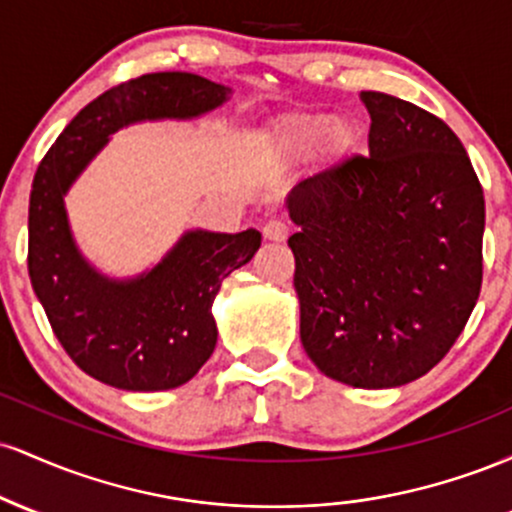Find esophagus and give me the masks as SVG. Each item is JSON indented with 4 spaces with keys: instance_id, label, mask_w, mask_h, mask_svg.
Wrapping results in <instances>:
<instances>
[{
    "instance_id": "34e87169",
    "label": "esophagus",
    "mask_w": 512,
    "mask_h": 512,
    "mask_svg": "<svg viewBox=\"0 0 512 512\" xmlns=\"http://www.w3.org/2000/svg\"><path fill=\"white\" fill-rule=\"evenodd\" d=\"M262 233H264V238L272 240V243H284V240L289 238V223H286L284 219H269L267 223H264Z\"/></svg>"
}]
</instances>
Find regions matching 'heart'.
<instances>
[{
	"mask_svg": "<svg viewBox=\"0 0 512 512\" xmlns=\"http://www.w3.org/2000/svg\"><path fill=\"white\" fill-rule=\"evenodd\" d=\"M361 132L351 120L332 113H291L269 129V154L279 161H303L322 151L337 161L356 149Z\"/></svg>",
	"mask_w": 512,
	"mask_h": 512,
	"instance_id": "heart-1",
	"label": "heart"
}]
</instances>
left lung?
Listing matches in <instances>:
<instances>
[{"label":"left lung","instance_id":"obj_1","mask_svg":"<svg viewBox=\"0 0 512 512\" xmlns=\"http://www.w3.org/2000/svg\"><path fill=\"white\" fill-rule=\"evenodd\" d=\"M368 156L298 182L286 207L305 354L363 390L421 378L481 291L484 190L457 134L419 105L363 91Z\"/></svg>","mask_w":512,"mask_h":512}]
</instances>
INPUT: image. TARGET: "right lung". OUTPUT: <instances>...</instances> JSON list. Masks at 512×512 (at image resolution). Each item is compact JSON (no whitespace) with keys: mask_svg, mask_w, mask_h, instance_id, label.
I'll use <instances>...</instances> for the list:
<instances>
[{"mask_svg":"<svg viewBox=\"0 0 512 512\" xmlns=\"http://www.w3.org/2000/svg\"><path fill=\"white\" fill-rule=\"evenodd\" d=\"M231 88L187 72H156L113 86L64 127L40 161L28 204V274L52 332L91 378L132 392L173 390L216 346L211 303L221 281L252 260L262 236L187 231L149 272L127 281L98 274L69 231L64 195L120 127L190 120Z\"/></svg>","mask_w":512,"mask_h":512,"instance_id":"1","label":"right lung"}]
</instances>
